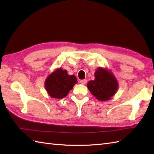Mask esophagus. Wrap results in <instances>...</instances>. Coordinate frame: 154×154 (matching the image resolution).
I'll list each match as a JSON object with an SVG mask.
<instances>
[{"label":"esophagus","instance_id":"obj_1","mask_svg":"<svg viewBox=\"0 0 154 154\" xmlns=\"http://www.w3.org/2000/svg\"><path fill=\"white\" fill-rule=\"evenodd\" d=\"M87 82V79H83V80H81L80 81V83L82 84V85H85Z\"/></svg>","mask_w":154,"mask_h":154}]
</instances>
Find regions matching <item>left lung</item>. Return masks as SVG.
I'll return each instance as SVG.
<instances>
[{"mask_svg":"<svg viewBox=\"0 0 154 154\" xmlns=\"http://www.w3.org/2000/svg\"><path fill=\"white\" fill-rule=\"evenodd\" d=\"M94 75L95 79L88 82V89L97 100H109L119 89L116 78L110 70L103 67L97 68Z\"/></svg>","mask_w":154,"mask_h":154,"instance_id":"left-lung-1","label":"left lung"}]
</instances>
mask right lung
<instances>
[{
  "label": "right lung",
  "instance_id": "add662e5",
  "mask_svg": "<svg viewBox=\"0 0 154 154\" xmlns=\"http://www.w3.org/2000/svg\"><path fill=\"white\" fill-rule=\"evenodd\" d=\"M77 83V78L74 75H68L67 70L60 67L48 75L44 85L49 95L60 99L66 97Z\"/></svg>",
  "mask_w": 154,
  "mask_h": 154
}]
</instances>
